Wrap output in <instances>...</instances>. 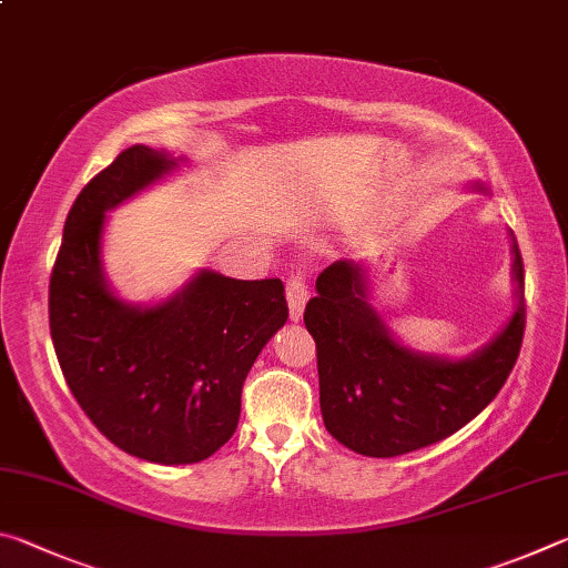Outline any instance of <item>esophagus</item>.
Here are the masks:
<instances>
[{
  "label": "esophagus",
  "instance_id": "obj_1",
  "mask_svg": "<svg viewBox=\"0 0 568 568\" xmlns=\"http://www.w3.org/2000/svg\"><path fill=\"white\" fill-rule=\"evenodd\" d=\"M307 283L301 273H295L287 277V287H285V297H287V311H291V321L297 323L303 318V311H305V303H307Z\"/></svg>",
  "mask_w": 568,
  "mask_h": 568
}]
</instances>
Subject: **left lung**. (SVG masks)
Segmentation results:
<instances>
[{
  "instance_id": "obj_1",
  "label": "left lung",
  "mask_w": 568,
  "mask_h": 568,
  "mask_svg": "<svg viewBox=\"0 0 568 568\" xmlns=\"http://www.w3.org/2000/svg\"><path fill=\"white\" fill-rule=\"evenodd\" d=\"M486 192L484 182H468ZM516 311L474 353H423L400 343L371 305L368 273L355 261L325 267L305 305L318 345L321 413L328 434L371 458H393L444 440L474 420L511 373L524 341V261L511 235Z\"/></svg>"
}]
</instances>
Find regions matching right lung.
I'll return each mask as SVG.
<instances>
[{
	"mask_svg": "<svg viewBox=\"0 0 568 568\" xmlns=\"http://www.w3.org/2000/svg\"><path fill=\"white\" fill-rule=\"evenodd\" d=\"M187 165L132 145L77 195L50 281V331L72 396L124 454L197 464L225 446L240 390L287 321L285 287L203 267L158 303H128L104 273L108 213Z\"/></svg>",
	"mask_w": 568,
	"mask_h": 568,
	"instance_id": "obj_1",
	"label": "right lung"
}]
</instances>
